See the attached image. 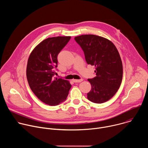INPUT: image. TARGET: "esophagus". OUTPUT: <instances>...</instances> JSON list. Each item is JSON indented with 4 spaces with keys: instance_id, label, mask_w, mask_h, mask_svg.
Wrapping results in <instances>:
<instances>
[{
    "instance_id": "esophagus-1",
    "label": "esophagus",
    "mask_w": 148,
    "mask_h": 148,
    "mask_svg": "<svg viewBox=\"0 0 148 148\" xmlns=\"http://www.w3.org/2000/svg\"><path fill=\"white\" fill-rule=\"evenodd\" d=\"M73 81L74 82H82L83 81V79H73Z\"/></svg>"
}]
</instances>
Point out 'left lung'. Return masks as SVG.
Segmentation results:
<instances>
[{
	"instance_id": "left-lung-1",
	"label": "left lung",
	"mask_w": 148,
	"mask_h": 148,
	"mask_svg": "<svg viewBox=\"0 0 148 148\" xmlns=\"http://www.w3.org/2000/svg\"><path fill=\"white\" fill-rule=\"evenodd\" d=\"M74 39L84 51L87 64L96 69V77L88 79L91 90L87 98L97 103L107 102L116 94L122 79V62L117 49L108 39L94 34Z\"/></svg>"
}]
</instances>
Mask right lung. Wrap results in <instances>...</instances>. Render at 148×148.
Segmentation results:
<instances>
[{
    "mask_svg": "<svg viewBox=\"0 0 148 148\" xmlns=\"http://www.w3.org/2000/svg\"><path fill=\"white\" fill-rule=\"evenodd\" d=\"M70 38V36L47 38L33 50L28 59L26 77L29 85L41 101L51 106L64 101L71 87L68 80L53 77L57 56Z\"/></svg>",
    "mask_w": 148,
    "mask_h": 148,
    "instance_id": "obj_1",
    "label": "right lung"
}]
</instances>
